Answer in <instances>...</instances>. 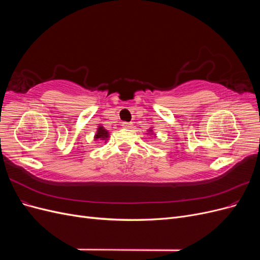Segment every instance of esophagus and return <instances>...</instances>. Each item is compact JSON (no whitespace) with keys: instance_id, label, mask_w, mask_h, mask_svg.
I'll return each mask as SVG.
<instances>
[{"instance_id":"esophagus-1","label":"esophagus","mask_w":260,"mask_h":260,"mask_svg":"<svg viewBox=\"0 0 260 260\" xmlns=\"http://www.w3.org/2000/svg\"><path fill=\"white\" fill-rule=\"evenodd\" d=\"M121 125H122L123 128H125V129H130L132 127V123L131 122H127V121H123L121 123Z\"/></svg>"}]
</instances>
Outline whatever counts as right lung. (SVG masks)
<instances>
[{
  "label": "right lung",
  "mask_w": 260,
  "mask_h": 260,
  "mask_svg": "<svg viewBox=\"0 0 260 260\" xmlns=\"http://www.w3.org/2000/svg\"><path fill=\"white\" fill-rule=\"evenodd\" d=\"M107 137H108V132L103 127H99L98 135L95 136V139H105Z\"/></svg>",
  "instance_id": "right-lung-1"
}]
</instances>
